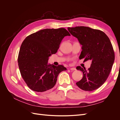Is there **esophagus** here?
Here are the masks:
<instances>
[{
	"mask_svg": "<svg viewBox=\"0 0 120 120\" xmlns=\"http://www.w3.org/2000/svg\"><path fill=\"white\" fill-rule=\"evenodd\" d=\"M70 70L71 71H75L77 69H76V68H70Z\"/></svg>",
	"mask_w": 120,
	"mask_h": 120,
	"instance_id": "1",
	"label": "esophagus"
}]
</instances>
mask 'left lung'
Returning a JSON list of instances; mask_svg holds the SVG:
<instances>
[{
    "label": "left lung",
    "instance_id": "8db88e82",
    "mask_svg": "<svg viewBox=\"0 0 120 120\" xmlns=\"http://www.w3.org/2000/svg\"><path fill=\"white\" fill-rule=\"evenodd\" d=\"M68 30L82 45L79 59L92 61L88 70L80 66L76 68L83 73L82 79L76 85L86 91L95 90L106 82L114 63L115 53L110 40L103 31L89 27H68Z\"/></svg>",
    "mask_w": 120,
    "mask_h": 120
}]
</instances>
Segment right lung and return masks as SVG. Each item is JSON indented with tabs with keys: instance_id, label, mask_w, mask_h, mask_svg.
<instances>
[{
	"instance_id": "obj_1",
	"label": "right lung",
	"mask_w": 120,
	"mask_h": 120,
	"mask_svg": "<svg viewBox=\"0 0 120 120\" xmlns=\"http://www.w3.org/2000/svg\"><path fill=\"white\" fill-rule=\"evenodd\" d=\"M64 28H46L28 35L21 45L18 63L21 76L27 86L37 92H44L56 85L58 75L67 70L62 65L48 64L49 57L55 54L66 36Z\"/></svg>"
}]
</instances>
